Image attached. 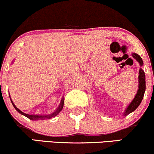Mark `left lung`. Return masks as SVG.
Wrapping results in <instances>:
<instances>
[{"label": "left lung", "mask_w": 154, "mask_h": 154, "mask_svg": "<svg viewBox=\"0 0 154 154\" xmlns=\"http://www.w3.org/2000/svg\"><path fill=\"white\" fill-rule=\"evenodd\" d=\"M132 57L135 59L140 65V69L139 72V88H138L137 92L135 95V97L134 98V100L131 101V103L128 105V106L126 107L125 112H124L123 116H126L128 114H129L130 113L133 112L137 109L138 106H139V104H141L142 100L143 98V95H144L145 90H146V76L144 71L142 69L141 67L143 65V60H142L141 57H140V55L137 53H133L131 54Z\"/></svg>", "instance_id": "obj_1"}]
</instances>
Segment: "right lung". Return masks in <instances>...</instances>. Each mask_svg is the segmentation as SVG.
Listing matches in <instances>:
<instances>
[{
  "label": "right lung",
  "mask_w": 154,
  "mask_h": 154,
  "mask_svg": "<svg viewBox=\"0 0 154 154\" xmlns=\"http://www.w3.org/2000/svg\"><path fill=\"white\" fill-rule=\"evenodd\" d=\"M13 62H14V60L12 62V63H13ZM10 99H11V102H12V104L13 105V106H14V108L16 109V111H17V112L20 113V114H22V115L26 116V117L28 118L29 119L33 120V121L50 119L53 118V117H54V116H57V114H59L60 112H61L62 109H63V106H64V97H63L61 101H60V103L59 106H58V107L56 109L54 110L53 112L51 113V114H47V115H43V114H25V113L23 112L22 111H20V109H19L17 108L16 106H15L14 103L13 102V101L11 100V97H10Z\"/></svg>",
  "instance_id": "right-lung-1"
}]
</instances>
